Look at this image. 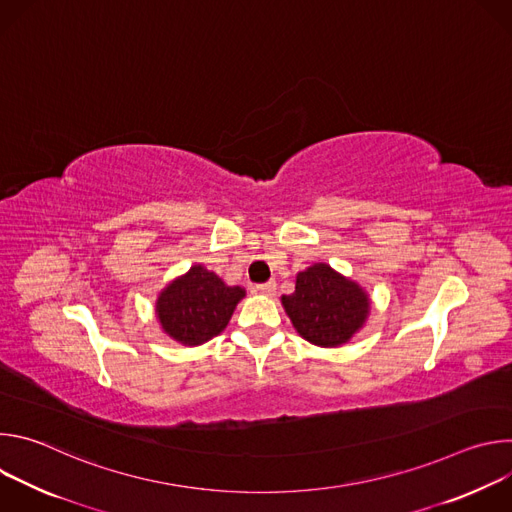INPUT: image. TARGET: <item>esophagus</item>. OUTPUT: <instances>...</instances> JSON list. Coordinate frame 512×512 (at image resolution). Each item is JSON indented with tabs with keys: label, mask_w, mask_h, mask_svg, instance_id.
Returning <instances> with one entry per match:
<instances>
[{
	"label": "esophagus",
	"mask_w": 512,
	"mask_h": 512,
	"mask_svg": "<svg viewBox=\"0 0 512 512\" xmlns=\"http://www.w3.org/2000/svg\"><path fill=\"white\" fill-rule=\"evenodd\" d=\"M275 281H267V283H259L253 287L255 294H261V296H273L275 294Z\"/></svg>",
	"instance_id": "esophagus-1"
}]
</instances>
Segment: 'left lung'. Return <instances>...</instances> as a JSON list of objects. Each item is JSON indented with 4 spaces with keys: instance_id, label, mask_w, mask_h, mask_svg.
<instances>
[{
    "instance_id": "1",
    "label": "left lung",
    "mask_w": 512,
    "mask_h": 512,
    "mask_svg": "<svg viewBox=\"0 0 512 512\" xmlns=\"http://www.w3.org/2000/svg\"><path fill=\"white\" fill-rule=\"evenodd\" d=\"M281 304L298 334L322 348L348 342L371 312L367 291L326 263L300 271L296 291L281 296Z\"/></svg>"
}]
</instances>
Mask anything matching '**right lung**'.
<instances>
[{
	"instance_id": "1",
	"label": "right lung",
	"mask_w": 512,
	"mask_h": 512,
	"mask_svg": "<svg viewBox=\"0 0 512 512\" xmlns=\"http://www.w3.org/2000/svg\"><path fill=\"white\" fill-rule=\"evenodd\" d=\"M243 298V287L227 285L206 267L192 265L162 289L156 316L170 338L184 346H198L227 328Z\"/></svg>"
}]
</instances>
